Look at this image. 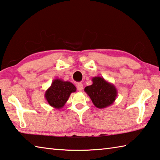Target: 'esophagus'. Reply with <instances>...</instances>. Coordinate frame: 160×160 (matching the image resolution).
I'll return each mask as SVG.
<instances>
[{
	"instance_id": "obj_1",
	"label": "esophagus",
	"mask_w": 160,
	"mask_h": 160,
	"mask_svg": "<svg viewBox=\"0 0 160 160\" xmlns=\"http://www.w3.org/2000/svg\"><path fill=\"white\" fill-rule=\"evenodd\" d=\"M77 88L78 90H79V91H82L83 89V85L81 82H78L77 84Z\"/></svg>"
}]
</instances>
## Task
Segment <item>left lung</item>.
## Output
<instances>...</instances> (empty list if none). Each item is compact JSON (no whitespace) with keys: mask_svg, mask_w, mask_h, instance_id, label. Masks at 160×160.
I'll return each mask as SVG.
<instances>
[{"mask_svg":"<svg viewBox=\"0 0 160 160\" xmlns=\"http://www.w3.org/2000/svg\"><path fill=\"white\" fill-rule=\"evenodd\" d=\"M92 85L86 87L85 92L98 108H106L115 102L118 90L113 84L102 77L92 78Z\"/></svg>","mask_w":160,"mask_h":160,"instance_id":"1","label":"left lung"}]
</instances>
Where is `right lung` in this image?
<instances>
[{
  "label": "right lung",
  "mask_w": 160,
  "mask_h": 160,
  "mask_svg": "<svg viewBox=\"0 0 160 160\" xmlns=\"http://www.w3.org/2000/svg\"><path fill=\"white\" fill-rule=\"evenodd\" d=\"M76 92V88L68 81L54 79L45 93V98L49 105L55 109H61L67 102L71 93Z\"/></svg>",
  "instance_id": "add662e5"
}]
</instances>
